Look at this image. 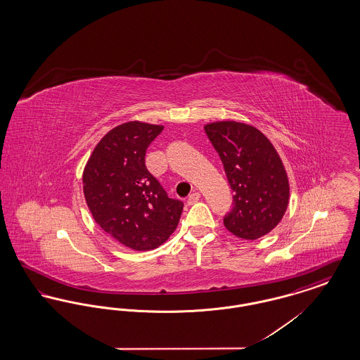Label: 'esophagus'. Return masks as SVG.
<instances>
[{
    "label": "esophagus",
    "mask_w": 360,
    "mask_h": 360,
    "mask_svg": "<svg viewBox=\"0 0 360 360\" xmlns=\"http://www.w3.org/2000/svg\"><path fill=\"white\" fill-rule=\"evenodd\" d=\"M200 198H201V194L198 191H194L193 194H190L188 197V205H194Z\"/></svg>",
    "instance_id": "34e87169"
}]
</instances>
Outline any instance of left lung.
Returning a JSON list of instances; mask_svg holds the SVG:
<instances>
[{"label":"left lung","mask_w":360,"mask_h":360,"mask_svg":"<svg viewBox=\"0 0 360 360\" xmlns=\"http://www.w3.org/2000/svg\"><path fill=\"white\" fill-rule=\"evenodd\" d=\"M204 128L235 193L225 228L240 239L267 235L281 223L290 195L288 172L273 143L240 121H214Z\"/></svg>","instance_id":"obj_1"}]
</instances>
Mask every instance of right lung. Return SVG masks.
<instances>
[{
    "mask_svg": "<svg viewBox=\"0 0 360 360\" xmlns=\"http://www.w3.org/2000/svg\"><path fill=\"white\" fill-rule=\"evenodd\" d=\"M162 131L163 125L141 121L115 127L94 147L82 175L96 223L135 251L162 245L176 229L184 209L146 167V151Z\"/></svg>",
    "mask_w": 360,
    "mask_h": 360,
    "instance_id": "obj_1",
    "label": "right lung"
}]
</instances>
